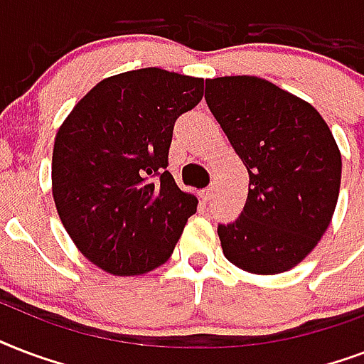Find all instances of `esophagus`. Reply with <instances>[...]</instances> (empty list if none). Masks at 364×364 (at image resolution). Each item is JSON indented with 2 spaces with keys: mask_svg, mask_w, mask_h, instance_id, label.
Listing matches in <instances>:
<instances>
[{
  "mask_svg": "<svg viewBox=\"0 0 364 364\" xmlns=\"http://www.w3.org/2000/svg\"><path fill=\"white\" fill-rule=\"evenodd\" d=\"M213 191H214V186H208L207 190H203V199H205V201H210V197H213Z\"/></svg>",
  "mask_w": 364,
  "mask_h": 364,
  "instance_id": "obj_1",
  "label": "esophagus"
}]
</instances>
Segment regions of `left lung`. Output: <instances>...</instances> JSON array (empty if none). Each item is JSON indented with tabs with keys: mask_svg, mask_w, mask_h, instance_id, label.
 Masks as SVG:
<instances>
[{
	"mask_svg": "<svg viewBox=\"0 0 364 364\" xmlns=\"http://www.w3.org/2000/svg\"><path fill=\"white\" fill-rule=\"evenodd\" d=\"M205 100L249 173L241 216L218 226L233 266L275 275L298 266L336 208L342 156L309 102L255 75L205 81Z\"/></svg>",
	"mask_w": 364,
	"mask_h": 364,
	"instance_id": "left-lung-1",
	"label": "left lung"
}]
</instances>
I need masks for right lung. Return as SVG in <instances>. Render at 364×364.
<instances>
[{
    "mask_svg": "<svg viewBox=\"0 0 364 364\" xmlns=\"http://www.w3.org/2000/svg\"><path fill=\"white\" fill-rule=\"evenodd\" d=\"M203 98V77L142 68L106 77L62 121L53 199L81 255L112 275L171 258L197 197L167 168L174 121Z\"/></svg>",
    "mask_w": 364,
    "mask_h": 364,
    "instance_id": "obj_1",
    "label": "right lung"
}]
</instances>
